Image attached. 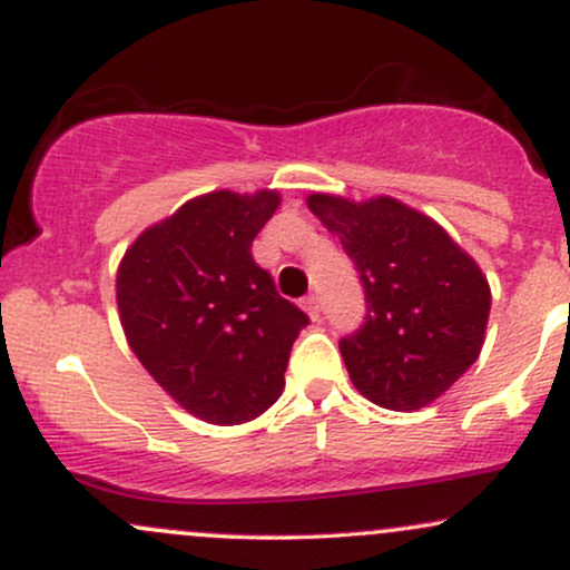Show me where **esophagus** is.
Returning <instances> with one entry per match:
<instances>
[{
  "label": "esophagus",
  "instance_id": "1",
  "mask_svg": "<svg viewBox=\"0 0 570 570\" xmlns=\"http://www.w3.org/2000/svg\"><path fill=\"white\" fill-rule=\"evenodd\" d=\"M303 307L307 311V316L313 318V322H318V318H322V303H318L316 294H307V297L303 299Z\"/></svg>",
  "mask_w": 570,
  "mask_h": 570
}]
</instances>
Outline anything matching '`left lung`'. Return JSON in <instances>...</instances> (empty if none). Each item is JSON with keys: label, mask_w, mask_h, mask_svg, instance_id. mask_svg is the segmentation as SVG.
<instances>
[{"label": "left lung", "mask_w": 570, "mask_h": 570, "mask_svg": "<svg viewBox=\"0 0 570 570\" xmlns=\"http://www.w3.org/2000/svg\"><path fill=\"white\" fill-rule=\"evenodd\" d=\"M307 208L337 235L364 286V324L340 340L353 385L385 410L426 407L480 356L488 278L434 219L394 198L316 193Z\"/></svg>", "instance_id": "8db88e82"}]
</instances>
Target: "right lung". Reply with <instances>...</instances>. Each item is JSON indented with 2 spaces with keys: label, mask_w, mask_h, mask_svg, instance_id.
<instances>
[{
  "label": "right lung",
  "mask_w": 570,
  "mask_h": 570,
  "mask_svg": "<svg viewBox=\"0 0 570 570\" xmlns=\"http://www.w3.org/2000/svg\"><path fill=\"white\" fill-rule=\"evenodd\" d=\"M278 203L276 189L187 200L144 230L117 271L130 351L168 396L214 426L254 421L276 402L311 322L252 257Z\"/></svg>",
  "instance_id": "add662e5"
}]
</instances>
